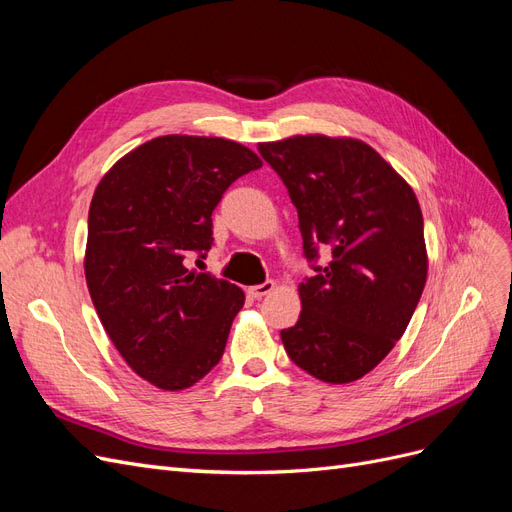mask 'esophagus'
I'll list each match as a JSON object with an SVG mask.
<instances>
[{"instance_id": "1", "label": "esophagus", "mask_w": 512, "mask_h": 512, "mask_svg": "<svg viewBox=\"0 0 512 512\" xmlns=\"http://www.w3.org/2000/svg\"><path fill=\"white\" fill-rule=\"evenodd\" d=\"M273 288H275V282H273V280H267V282H262V284L252 286V288L247 290V292H250L254 299H262V297H265V294H269Z\"/></svg>"}]
</instances>
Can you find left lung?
Returning <instances> with one entry per match:
<instances>
[{
    "label": "left lung",
    "instance_id": "obj_1",
    "mask_svg": "<svg viewBox=\"0 0 512 512\" xmlns=\"http://www.w3.org/2000/svg\"><path fill=\"white\" fill-rule=\"evenodd\" d=\"M299 213L301 316L282 331L294 365L344 384L374 369L404 335L427 280L423 213L410 185L354 138L260 143ZM332 258L318 266L319 250Z\"/></svg>",
    "mask_w": 512,
    "mask_h": 512
}]
</instances>
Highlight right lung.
<instances>
[{"instance_id": "obj_1", "label": "right lung", "mask_w": 512, "mask_h": 512, "mask_svg": "<svg viewBox=\"0 0 512 512\" xmlns=\"http://www.w3.org/2000/svg\"><path fill=\"white\" fill-rule=\"evenodd\" d=\"M260 166L226 138L158 136L108 170L91 198V301L119 354L158 389H188L222 359L245 294L188 269V258L207 256L213 209Z\"/></svg>"}]
</instances>
